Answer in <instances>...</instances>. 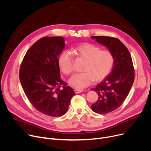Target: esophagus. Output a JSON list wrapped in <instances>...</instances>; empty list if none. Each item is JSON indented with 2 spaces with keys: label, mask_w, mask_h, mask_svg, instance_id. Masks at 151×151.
<instances>
[{
  "label": "esophagus",
  "mask_w": 151,
  "mask_h": 151,
  "mask_svg": "<svg viewBox=\"0 0 151 151\" xmlns=\"http://www.w3.org/2000/svg\"><path fill=\"white\" fill-rule=\"evenodd\" d=\"M74 91L76 93H80L82 92L83 91V90H79V89H75Z\"/></svg>",
  "instance_id": "1"
}]
</instances>
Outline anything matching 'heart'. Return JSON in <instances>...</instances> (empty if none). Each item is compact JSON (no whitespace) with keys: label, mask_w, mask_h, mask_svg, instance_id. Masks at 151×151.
I'll return each instance as SVG.
<instances>
[{"label":"heart","mask_w":151,"mask_h":151,"mask_svg":"<svg viewBox=\"0 0 151 151\" xmlns=\"http://www.w3.org/2000/svg\"><path fill=\"white\" fill-rule=\"evenodd\" d=\"M73 52L78 58L86 60L82 68L83 72L75 74L68 81L69 84L76 89H84L93 81L104 80L113 67L114 59L113 54L108 50H101L96 45L83 44L77 46ZM58 62L60 70L65 75L73 72L74 58L70 52H62Z\"/></svg>","instance_id":"b5f03b06"}]
</instances>
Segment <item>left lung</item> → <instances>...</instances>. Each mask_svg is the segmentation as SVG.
<instances>
[{
    "instance_id": "1",
    "label": "left lung",
    "mask_w": 151,
    "mask_h": 151,
    "mask_svg": "<svg viewBox=\"0 0 151 151\" xmlns=\"http://www.w3.org/2000/svg\"><path fill=\"white\" fill-rule=\"evenodd\" d=\"M91 38L106 47L114 59L111 73L92 89L99 96L97 101L91 106L92 111L106 114L119 107L128 96L134 79L133 62L129 51L119 39L105 36Z\"/></svg>"
}]
</instances>
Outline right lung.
Wrapping results in <instances>:
<instances>
[{
    "label": "right lung",
    "instance_id": "right-lung-1",
    "mask_svg": "<svg viewBox=\"0 0 151 151\" xmlns=\"http://www.w3.org/2000/svg\"><path fill=\"white\" fill-rule=\"evenodd\" d=\"M65 47L63 37H44L29 49L20 67L19 80L28 100L51 117L64 114L76 94L60 79L58 60Z\"/></svg>",
    "mask_w": 151,
    "mask_h": 151
}]
</instances>
